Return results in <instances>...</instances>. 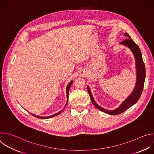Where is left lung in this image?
Wrapping results in <instances>:
<instances>
[{
	"label": "left lung",
	"instance_id": "1",
	"mask_svg": "<svg viewBox=\"0 0 154 154\" xmlns=\"http://www.w3.org/2000/svg\"><path fill=\"white\" fill-rule=\"evenodd\" d=\"M124 35L128 37V38L122 41L119 44L121 45L127 47L131 51V52H132L134 56L135 60L137 80H136L135 86L133 91L131 92V93L121 103L119 106H118L117 108L115 109L109 110V109H106L101 107L96 102L92 95L90 87L88 86H87L88 91V93L91 97V100L93 103L94 104V105L97 108L100 109V111L110 115H117L120 113H122V112H125L129 107L135 104L138 102L143 92L145 77H146L145 66L143 60L141 52L138 46L132 39H131L130 36L128 33H125Z\"/></svg>",
	"mask_w": 154,
	"mask_h": 154
}]
</instances>
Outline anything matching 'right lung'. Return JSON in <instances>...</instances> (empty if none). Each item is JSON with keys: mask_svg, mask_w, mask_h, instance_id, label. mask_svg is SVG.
Masks as SVG:
<instances>
[{"mask_svg": "<svg viewBox=\"0 0 154 154\" xmlns=\"http://www.w3.org/2000/svg\"><path fill=\"white\" fill-rule=\"evenodd\" d=\"M72 82H73V80H72V81H71L69 83V84L68 85V86H67V87H66V96H67V101H66V105H65V106H64V107L63 108V109H62L61 111H60L59 112H58V113H55V114H54V115H51V116H38V115H34V114H33V113H30L31 115H32L33 116H35V117H36V118H39V119H49V118H53V117H54V116H57V115H60L62 112H63V109L65 108V107H66V106L67 105V104H68V95H69V89H70V87H71V85H72Z\"/></svg>", "mask_w": 154, "mask_h": 154, "instance_id": "right-lung-1", "label": "right lung"}]
</instances>
